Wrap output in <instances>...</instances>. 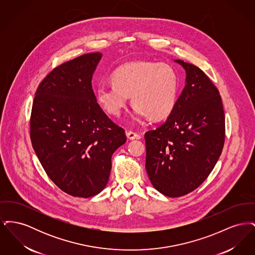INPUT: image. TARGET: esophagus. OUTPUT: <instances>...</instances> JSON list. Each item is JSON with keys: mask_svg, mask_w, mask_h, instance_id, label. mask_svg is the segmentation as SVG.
Wrapping results in <instances>:
<instances>
[{"mask_svg": "<svg viewBox=\"0 0 255 255\" xmlns=\"http://www.w3.org/2000/svg\"><path fill=\"white\" fill-rule=\"evenodd\" d=\"M126 135H127V137L129 138V139H137V138H140V135L138 134L137 133H135V132H133V131H127L126 132Z\"/></svg>", "mask_w": 255, "mask_h": 255, "instance_id": "esophagus-1", "label": "esophagus"}]
</instances>
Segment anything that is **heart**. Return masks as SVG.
<instances>
[{"label": "heart", "mask_w": 255, "mask_h": 255, "mask_svg": "<svg viewBox=\"0 0 255 255\" xmlns=\"http://www.w3.org/2000/svg\"><path fill=\"white\" fill-rule=\"evenodd\" d=\"M113 84H101L96 91L97 102L109 115L118 117L131 96L134 119L168 117L178 96V75L165 63L130 62L112 73Z\"/></svg>", "instance_id": "1"}]
</instances>
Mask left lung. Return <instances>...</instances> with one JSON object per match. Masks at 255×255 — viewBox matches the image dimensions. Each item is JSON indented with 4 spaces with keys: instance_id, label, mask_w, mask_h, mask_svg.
I'll return each instance as SVG.
<instances>
[{
    "instance_id": "1",
    "label": "left lung",
    "mask_w": 255,
    "mask_h": 255,
    "mask_svg": "<svg viewBox=\"0 0 255 255\" xmlns=\"http://www.w3.org/2000/svg\"><path fill=\"white\" fill-rule=\"evenodd\" d=\"M176 62L185 70V86L166 122L144 135L148 177L172 198L206 181L222 154L226 131L218 89L197 66Z\"/></svg>"
}]
</instances>
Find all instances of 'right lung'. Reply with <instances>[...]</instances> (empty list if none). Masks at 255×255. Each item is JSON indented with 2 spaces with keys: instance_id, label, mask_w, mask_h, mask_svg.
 I'll return each instance as SVG.
<instances>
[{
  "instance_id": "add662e5",
  "label": "right lung",
  "mask_w": 255,
  "mask_h": 255,
  "mask_svg": "<svg viewBox=\"0 0 255 255\" xmlns=\"http://www.w3.org/2000/svg\"><path fill=\"white\" fill-rule=\"evenodd\" d=\"M102 57L87 53L54 68L37 88L30 139L43 168L62 191L89 198L106 186L124 129L97 102L93 74Z\"/></svg>"
}]
</instances>
